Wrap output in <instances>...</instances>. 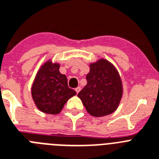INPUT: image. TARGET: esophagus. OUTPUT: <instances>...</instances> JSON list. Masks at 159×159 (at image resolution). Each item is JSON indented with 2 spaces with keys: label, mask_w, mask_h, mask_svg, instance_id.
<instances>
[{
  "label": "esophagus",
  "mask_w": 159,
  "mask_h": 159,
  "mask_svg": "<svg viewBox=\"0 0 159 159\" xmlns=\"http://www.w3.org/2000/svg\"><path fill=\"white\" fill-rule=\"evenodd\" d=\"M80 87H77L76 89H75V92H76V93H79V92L80 91Z\"/></svg>",
  "instance_id": "esophagus-1"
}]
</instances>
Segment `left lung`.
Wrapping results in <instances>:
<instances>
[{
    "label": "left lung",
    "instance_id": "left-lung-1",
    "mask_svg": "<svg viewBox=\"0 0 159 159\" xmlns=\"http://www.w3.org/2000/svg\"><path fill=\"white\" fill-rule=\"evenodd\" d=\"M87 85L78 93L93 116L108 115L117 109L123 94L121 79L115 66L105 59L90 65Z\"/></svg>",
    "mask_w": 159,
    "mask_h": 159
}]
</instances>
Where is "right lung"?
<instances>
[{"label":"right lung","mask_w":159,"mask_h":159,"mask_svg":"<svg viewBox=\"0 0 159 159\" xmlns=\"http://www.w3.org/2000/svg\"><path fill=\"white\" fill-rule=\"evenodd\" d=\"M59 67V64L47 61L39 70L31 87L35 104L46 114L60 113L66 102L76 94L68 87L67 78L60 73Z\"/></svg>","instance_id":"add662e5"}]
</instances>
